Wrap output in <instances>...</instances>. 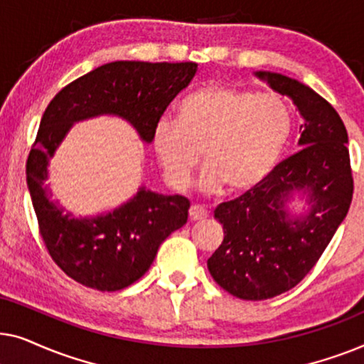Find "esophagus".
Listing matches in <instances>:
<instances>
[{
	"label": "esophagus",
	"instance_id": "34e87169",
	"mask_svg": "<svg viewBox=\"0 0 364 364\" xmlns=\"http://www.w3.org/2000/svg\"><path fill=\"white\" fill-rule=\"evenodd\" d=\"M188 217H191V220H203V218L208 217V212L202 205H192L191 210H188Z\"/></svg>",
	"mask_w": 364,
	"mask_h": 364
}]
</instances>
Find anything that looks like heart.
I'll list each match as a JSON object with an SVG mask.
<instances>
[{
  "instance_id": "obj_1",
  "label": "heart",
  "mask_w": 364,
  "mask_h": 364,
  "mask_svg": "<svg viewBox=\"0 0 364 364\" xmlns=\"http://www.w3.org/2000/svg\"><path fill=\"white\" fill-rule=\"evenodd\" d=\"M291 131L293 112L282 96L208 82L178 102L177 121L156 124L152 146L173 188L188 186L202 152L205 191L243 192L275 168Z\"/></svg>"
}]
</instances>
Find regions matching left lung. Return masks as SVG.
Returning a JSON list of instances; mask_svg holds the SVG:
<instances>
[{"instance_id": "obj_1", "label": "left lung", "mask_w": 364, "mask_h": 364, "mask_svg": "<svg viewBox=\"0 0 364 364\" xmlns=\"http://www.w3.org/2000/svg\"><path fill=\"white\" fill-rule=\"evenodd\" d=\"M255 76L290 97L303 124L300 151L213 212L225 237L207 260L208 272L230 295L253 301L282 295L310 273L353 198L348 132L335 107L296 79L265 71ZM293 190L305 193L311 203L301 218L284 208Z\"/></svg>"}]
</instances>
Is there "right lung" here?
<instances>
[{
  "label": "right lung",
  "instance_id": "add662e5",
  "mask_svg": "<svg viewBox=\"0 0 364 364\" xmlns=\"http://www.w3.org/2000/svg\"><path fill=\"white\" fill-rule=\"evenodd\" d=\"M196 73V63H107L63 87L44 111L26 181L44 245L74 282L99 291L132 285L151 268L161 243L186 225L191 202L141 187L112 212L76 218L49 200V159L74 122L102 114L126 119L151 144L164 111Z\"/></svg>",
  "mask_w": 364,
  "mask_h": 364
}]
</instances>
